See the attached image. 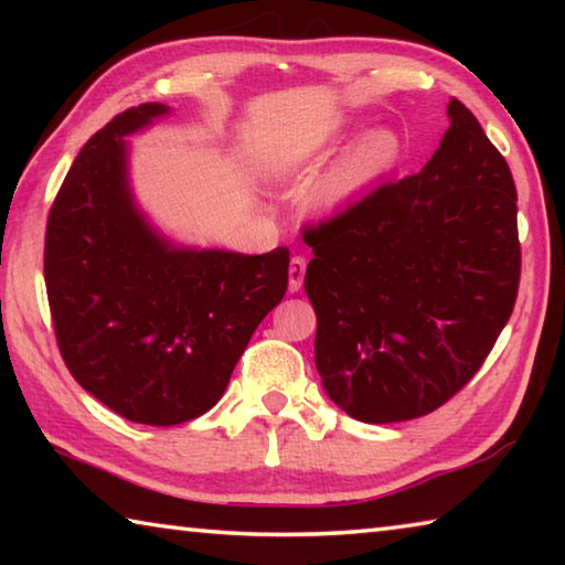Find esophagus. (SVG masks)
<instances>
[{"mask_svg":"<svg viewBox=\"0 0 565 565\" xmlns=\"http://www.w3.org/2000/svg\"><path fill=\"white\" fill-rule=\"evenodd\" d=\"M303 274H306V259L301 254H296L291 264H289V289L299 291L303 284Z\"/></svg>","mask_w":565,"mask_h":565,"instance_id":"esophagus-1","label":"esophagus"}]
</instances>
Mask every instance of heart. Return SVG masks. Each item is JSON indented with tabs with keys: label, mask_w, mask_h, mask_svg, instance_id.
Segmentation results:
<instances>
[{
	"label": "heart",
	"mask_w": 565,
	"mask_h": 565,
	"mask_svg": "<svg viewBox=\"0 0 565 565\" xmlns=\"http://www.w3.org/2000/svg\"><path fill=\"white\" fill-rule=\"evenodd\" d=\"M401 137L391 129H371L353 145L317 186V204L321 209H339L351 202L359 191L374 184L398 164Z\"/></svg>",
	"instance_id": "1"
}]
</instances>
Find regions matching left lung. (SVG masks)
Masks as SVG:
<instances>
[{"instance_id":"obj_1","label":"left lung","mask_w":565,"mask_h":565,"mask_svg":"<svg viewBox=\"0 0 565 565\" xmlns=\"http://www.w3.org/2000/svg\"><path fill=\"white\" fill-rule=\"evenodd\" d=\"M428 164L303 228L317 369L363 424L456 396L511 319L521 279L511 169L461 102Z\"/></svg>"}]
</instances>
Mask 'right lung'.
Masks as SVG:
<instances>
[{
  "label": "right lung",
  "mask_w": 565,
  "mask_h": 565,
  "mask_svg": "<svg viewBox=\"0 0 565 565\" xmlns=\"http://www.w3.org/2000/svg\"><path fill=\"white\" fill-rule=\"evenodd\" d=\"M167 114L139 104L82 147L46 218L44 281L60 353L114 414L174 426L206 414L289 286V248H179L134 204L124 137Z\"/></svg>",
  "instance_id": "obj_1"
}]
</instances>
